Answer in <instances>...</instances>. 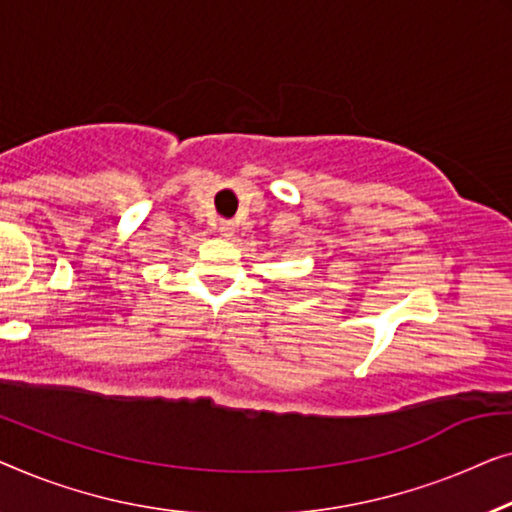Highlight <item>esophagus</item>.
I'll use <instances>...</instances> for the list:
<instances>
[{
    "label": "esophagus",
    "instance_id": "obj_1",
    "mask_svg": "<svg viewBox=\"0 0 512 512\" xmlns=\"http://www.w3.org/2000/svg\"><path fill=\"white\" fill-rule=\"evenodd\" d=\"M234 229H236V225H234L232 220H218V232L222 236H232Z\"/></svg>",
    "mask_w": 512,
    "mask_h": 512
}]
</instances>
